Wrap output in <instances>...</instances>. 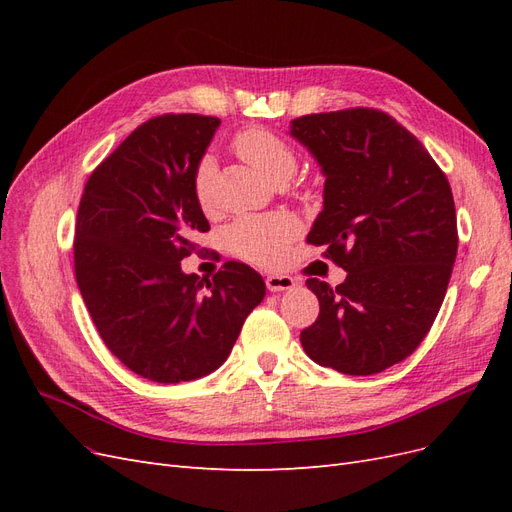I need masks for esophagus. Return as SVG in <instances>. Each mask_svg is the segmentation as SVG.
I'll return each mask as SVG.
<instances>
[{
    "mask_svg": "<svg viewBox=\"0 0 512 512\" xmlns=\"http://www.w3.org/2000/svg\"><path fill=\"white\" fill-rule=\"evenodd\" d=\"M294 282L290 275H269L267 277V288L271 290V292H284V290H290V288H294Z\"/></svg>",
    "mask_w": 512,
    "mask_h": 512,
    "instance_id": "esophagus-1",
    "label": "esophagus"
}]
</instances>
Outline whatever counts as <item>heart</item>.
I'll use <instances>...</instances> for the list:
<instances>
[{"mask_svg": "<svg viewBox=\"0 0 512 512\" xmlns=\"http://www.w3.org/2000/svg\"><path fill=\"white\" fill-rule=\"evenodd\" d=\"M232 149L271 183H286L297 168V156L292 147L284 138L265 128L241 130L232 141ZM213 173V162L205 158L194 175L196 203L207 213L213 209ZM297 230V222L284 213L245 215L228 228L226 241L230 250L245 260L258 262V265H275L282 260L286 245L297 235Z\"/></svg>", "mask_w": 512, "mask_h": 512, "instance_id": "heart-1", "label": "heart"}]
</instances>
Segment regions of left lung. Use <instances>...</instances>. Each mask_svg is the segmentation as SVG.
<instances>
[{"mask_svg":"<svg viewBox=\"0 0 512 512\" xmlns=\"http://www.w3.org/2000/svg\"><path fill=\"white\" fill-rule=\"evenodd\" d=\"M290 136L324 177L307 243L348 273L335 288L305 282L320 314L303 350L348 376L378 374L410 356L440 312L457 256L451 185L418 138L374 108L292 119Z\"/></svg>","mask_w":512,"mask_h":512,"instance_id":"obj_1","label":"left lung"}]
</instances>
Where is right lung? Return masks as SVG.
<instances>
[{"instance_id":"right-lung-1","label":"right lung","mask_w":512,"mask_h":512,"mask_svg":"<svg viewBox=\"0 0 512 512\" xmlns=\"http://www.w3.org/2000/svg\"><path fill=\"white\" fill-rule=\"evenodd\" d=\"M220 123L149 119L91 173L76 215L74 273L91 320L106 348L151 382H190L218 369L267 292L235 260L211 280L181 271L209 230L194 175Z\"/></svg>"}]
</instances>
